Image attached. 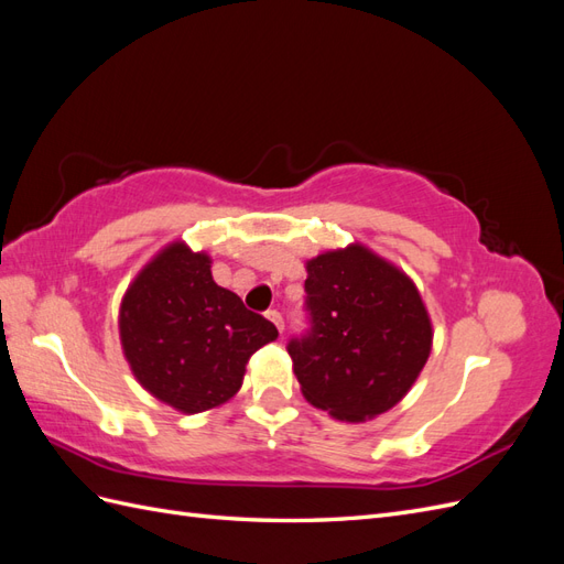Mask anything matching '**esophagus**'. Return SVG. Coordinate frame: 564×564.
<instances>
[{"instance_id":"1","label":"esophagus","mask_w":564,"mask_h":564,"mask_svg":"<svg viewBox=\"0 0 564 564\" xmlns=\"http://www.w3.org/2000/svg\"><path fill=\"white\" fill-rule=\"evenodd\" d=\"M265 317H268L272 324H275V327L280 329V334L284 332V319H282V315H280L278 311H268V313H265Z\"/></svg>"}]
</instances>
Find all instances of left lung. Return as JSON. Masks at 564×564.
<instances>
[{"mask_svg": "<svg viewBox=\"0 0 564 564\" xmlns=\"http://www.w3.org/2000/svg\"><path fill=\"white\" fill-rule=\"evenodd\" d=\"M311 334L286 346L303 398L346 423L395 406L433 348V322L414 280L352 242L305 261Z\"/></svg>", "mask_w": 564, "mask_h": 564, "instance_id": "obj_1", "label": "left lung"}]
</instances>
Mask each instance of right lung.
Returning a JSON list of instances; mask_svg holds the SVG:
<instances>
[{
	"instance_id": "add662e5",
	"label": "right lung",
	"mask_w": 564,
	"mask_h": 564,
	"mask_svg": "<svg viewBox=\"0 0 564 564\" xmlns=\"http://www.w3.org/2000/svg\"><path fill=\"white\" fill-rule=\"evenodd\" d=\"M275 338V324L214 282L212 256L181 240L152 256L119 305V340L135 381L183 414L235 398L249 357Z\"/></svg>"
}]
</instances>
